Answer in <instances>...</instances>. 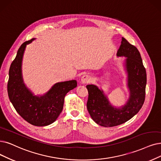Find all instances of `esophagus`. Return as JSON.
Returning a JSON list of instances; mask_svg holds the SVG:
<instances>
[{
	"mask_svg": "<svg viewBox=\"0 0 161 161\" xmlns=\"http://www.w3.org/2000/svg\"><path fill=\"white\" fill-rule=\"evenodd\" d=\"M91 76L88 75H84L82 76L81 78V83L82 84H87V83L91 82Z\"/></svg>",
	"mask_w": 161,
	"mask_h": 161,
	"instance_id": "34e87169",
	"label": "esophagus"
}]
</instances>
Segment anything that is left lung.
Listing matches in <instances>:
<instances>
[{
  "instance_id": "8db88e82",
  "label": "left lung",
  "mask_w": 161,
  "mask_h": 161,
  "mask_svg": "<svg viewBox=\"0 0 161 161\" xmlns=\"http://www.w3.org/2000/svg\"><path fill=\"white\" fill-rule=\"evenodd\" d=\"M117 55L127 57L125 67L130 97L126 105L120 109L114 108L107 96L97 86H86L88 92L87 110L96 124L106 127L119 125L130 120L140 110L145 98L147 73L139 51L122 37Z\"/></svg>"
}]
</instances>
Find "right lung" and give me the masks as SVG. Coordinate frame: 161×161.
I'll use <instances>...</instances> for the list:
<instances>
[{
    "mask_svg": "<svg viewBox=\"0 0 161 161\" xmlns=\"http://www.w3.org/2000/svg\"><path fill=\"white\" fill-rule=\"evenodd\" d=\"M34 40L25 42L18 49L9 69L7 91L12 105L24 120L33 125L46 126L58 118L65 95L77 86V82L73 80L56 83L43 96H33L24 84L21 67L25 48Z\"/></svg>",
    "mask_w": 161,
    "mask_h": 161,
    "instance_id": "right-lung-1",
    "label": "right lung"
}]
</instances>
